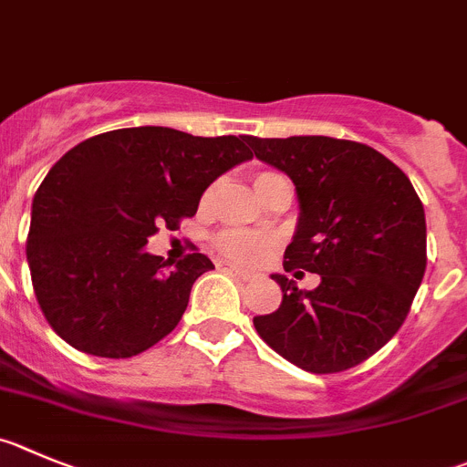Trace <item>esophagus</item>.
Wrapping results in <instances>:
<instances>
[{
  "label": "esophagus",
  "instance_id": "34e87169",
  "mask_svg": "<svg viewBox=\"0 0 467 467\" xmlns=\"http://www.w3.org/2000/svg\"><path fill=\"white\" fill-rule=\"evenodd\" d=\"M228 272L234 274L237 278H244V281H246V278H251V272H248V269L237 267V265H228Z\"/></svg>",
  "mask_w": 467,
  "mask_h": 467
}]
</instances>
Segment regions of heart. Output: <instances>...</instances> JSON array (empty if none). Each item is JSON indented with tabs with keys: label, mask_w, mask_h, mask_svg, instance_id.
Returning a JSON list of instances; mask_svg holds the SVG:
<instances>
[{
	"label": "heart",
	"mask_w": 467,
	"mask_h": 467,
	"mask_svg": "<svg viewBox=\"0 0 467 467\" xmlns=\"http://www.w3.org/2000/svg\"><path fill=\"white\" fill-rule=\"evenodd\" d=\"M272 172H260L255 177L254 184H258L260 180L269 177ZM219 248L223 251L228 258L242 260V263H255L265 255L267 251V239L258 237V234H248V233H237V230H228L219 237Z\"/></svg>",
	"instance_id": "1"
}]
</instances>
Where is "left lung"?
Here are the masks:
<instances>
[{
    "instance_id": "8db88e82",
    "label": "left lung",
    "mask_w": 467,
    "mask_h": 467,
    "mask_svg": "<svg viewBox=\"0 0 467 467\" xmlns=\"http://www.w3.org/2000/svg\"><path fill=\"white\" fill-rule=\"evenodd\" d=\"M244 140L295 184L299 216L285 272L317 274L299 290L283 274L281 306L255 316L269 348L311 373H338L380 350L403 325L426 269V216L399 165L327 135Z\"/></svg>"
}]
</instances>
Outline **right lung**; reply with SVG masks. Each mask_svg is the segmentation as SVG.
I'll use <instances>...</instances> for the list:
<instances>
[{
  "mask_svg": "<svg viewBox=\"0 0 467 467\" xmlns=\"http://www.w3.org/2000/svg\"><path fill=\"white\" fill-rule=\"evenodd\" d=\"M254 159L244 138L168 126L94 135L62 156L32 202L27 263L43 316L68 346L124 359L172 332L202 254L172 269L147 251L156 225L193 216L209 184Z\"/></svg>",
  "mask_w": 467,
  "mask_h": 467,
  "instance_id": "1",
  "label": "right lung"
}]
</instances>
